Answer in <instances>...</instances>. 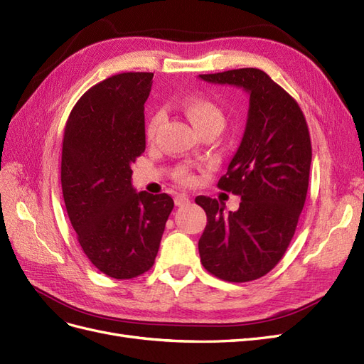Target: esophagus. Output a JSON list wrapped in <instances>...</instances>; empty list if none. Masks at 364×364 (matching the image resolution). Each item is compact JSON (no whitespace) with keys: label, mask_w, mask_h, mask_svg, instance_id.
<instances>
[{"label":"esophagus","mask_w":364,"mask_h":364,"mask_svg":"<svg viewBox=\"0 0 364 364\" xmlns=\"http://www.w3.org/2000/svg\"><path fill=\"white\" fill-rule=\"evenodd\" d=\"M189 203H191V198L187 195H177V196H175V205L183 207V205H187Z\"/></svg>","instance_id":"1"}]
</instances>
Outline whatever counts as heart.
Returning <instances> with one entry per match:
<instances>
[{
  "label": "heart",
  "instance_id": "obj_1",
  "mask_svg": "<svg viewBox=\"0 0 364 364\" xmlns=\"http://www.w3.org/2000/svg\"><path fill=\"white\" fill-rule=\"evenodd\" d=\"M183 107H184L186 116L189 118V121L199 133H203L205 130H215L219 133L222 130V127L225 125L224 112H222L219 105L212 100L203 98V97H191L184 101ZM160 122H161V116L159 113H154L151 116L146 124L148 139L154 137ZM175 180L183 184H189L193 180L192 172L189 171V168L180 166L177 171H175Z\"/></svg>",
  "mask_w": 364,
  "mask_h": 364
}]
</instances>
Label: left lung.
<instances>
[{
    "mask_svg": "<svg viewBox=\"0 0 364 364\" xmlns=\"http://www.w3.org/2000/svg\"><path fill=\"white\" fill-rule=\"evenodd\" d=\"M250 93L240 146L218 187L239 195L237 212L196 196L207 225L198 242L207 271L230 283H246L278 264L295 234L306 204L311 165L309 125L295 98L262 69L242 68L199 75Z\"/></svg>",
    "mask_w": 364,
    "mask_h": 364,
    "instance_id": "1",
    "label": "left lung"
}]
</instances>
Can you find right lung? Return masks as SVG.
<instances>
[{"label":"right lung","instance_id":"1","mask_svg":"<svg viewBox=\"0 0 364 364\" xmlns=\"http://www.w3.org/2000/svg\"><path fill=\"white\" fill-rule=\"evenodd\" d=\"M152 73H122L83 93L66 121L62 192L90 263L116 279L152 267L173 208L168 193L136 192L132 163L145 151Z\"/></svg>","mask_w":364,"mask_h":364}]
</instances>
